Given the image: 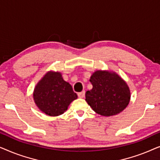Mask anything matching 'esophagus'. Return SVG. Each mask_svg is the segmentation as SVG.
Wrapping results in <instances>:
<instances>
[{
    "label": "esophagus",
    "mask_w": 160,
    "mask_h": 160,
    "mask_svg": "<svg viewBox=\"0 0 160 160\" xmlns=\"http://www.w3.org/2000/svg\"><path fill=\"white\" fill-rule=\"evenodd\" d=\"M84 95H85V91H82V92H78V98H84Z\"/></svg>",
    "instance_id": "1"
}]
</instances>
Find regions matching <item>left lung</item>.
Here are the masks:
<instances>
[{"label": "left lung", "mask_w": 160, "mask_h": 160, "mask_svg": "<svg viewBox=\"0 0 160 160\" xmlns=\"http://www.w3.org/2000/svg\"><path fill=\"white\" fill-rule=\"evenodd\" d=\"M89 82L92 89L86 92L85 100L98 114L112 117L128 106L131 97L130 88L116 72L98 70L92 74Z\"/></svg>", "instance_id": "left-lung-1"}]
</instances>
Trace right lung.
Returning a JSON list of instances; mask_svg holds the SVG:
<instances>
[{"label":"right lung","instance_id":"1","mask_svg":"<svg viewBox=\"0 0 160 160\" xmlns=\"http://www.w3.org/2000/svg\"><path fill=\"white\" fill-rule=\"evenodd\" d=\"M33 100L39 110L50 117H58L67 111L77 99L71 85L63 79L59 71L46 73L35 87Z\"/></svg>","mask_w":160,"mask_h":160}]
</instances>
